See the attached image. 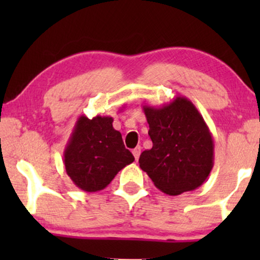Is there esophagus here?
Listing matches in <instances>:
<instances>
[{"mask_svg":"<svg viewBox=\"0 0 260 260\" xmlns=\"http://www.w3.org/2000/svg\"><path fill=\"white\" fill-rule=\"evenodd\" d=\"M140 151H142V148H140L139 145H138V147L134 148L133 150H132V153H133V155H134V159H136V160H138V159H139Z\"/></svg>","mask_w":260,"mask_h":260,"instance_id":"esophagus-1","label":"esophagus"}]
</instances>
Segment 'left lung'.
Wrapping results in <instances>:
<instances>
[{"mask_svg":"<svg viewBox=\"0 0 260 260\" xmlns=\"http://www.w3.org/2000/svg\"><path fill=\"white\" fill-rule=\"evenodd\" d=\"M153 148L139 156L155 187L178 196L201 187L214 166V140L194 104L176 96L161 106L143 105Z\"/></svg>","mask_w":260,"mask_h":260,"instance_id":"left-lung-1","label":"left lung"}]
</instances>
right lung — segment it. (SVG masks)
Wrapping results in <instances>:
<instances>
[{"mask_svg":"<svg viewBox=\"0 0 260 260\" xmlns=\"http://www.w3.org/2000/svg\"><path fill=\"white\" fill-rule=\"evenodd\" d=\"M110 116L82 115L76 122L63 153L67 175L84 192H98L132 164L134 156L124 148L122 136Z\"/></svg>","mask_w":260,"mask_h":260,"instance_id":"1","label":"right lung"}]
</instances>
